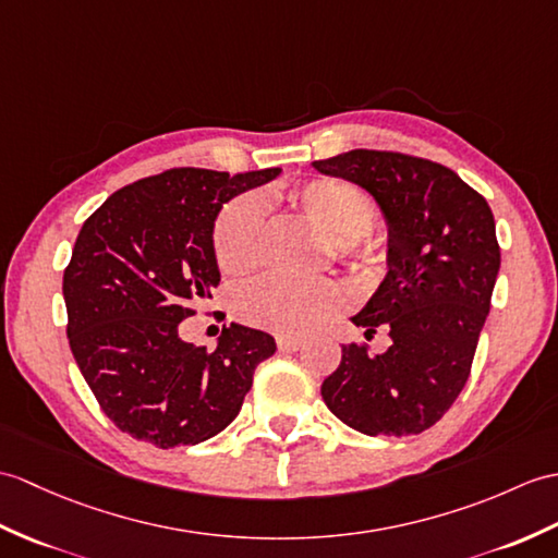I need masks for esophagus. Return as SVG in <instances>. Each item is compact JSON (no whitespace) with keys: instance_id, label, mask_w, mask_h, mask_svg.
Masks as SVG:
<instances>
[{"instance_id":"1","label":"esophagus","mask_w":558,"mask_h":558,"mask_svg":"<svg viewBox=\"0 0 558 558\" xmlns=\"http://www.w3.org/2000/svg\"><path fill=\"white\" fill-rule=\"evenodd\" d=\"M304 342L300 338H278V349L280 352H296Z\"/></svg>"}]
</instances>
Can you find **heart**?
I'll return each instance as SVG.
<instances>
[{
  "instance_id": "heart-1",
  "label": "heart",
  "mask_w": 558,
  "mask_h": 558,
  "mask_svg": "<svg viewBox=\"0 0 558 558\" xmlns=\"http://www.w3.org/2000/svg\"><path fill=\"white\" fill-rule=\"evenodd\" d=\"M290 204L323 238L332 254L342 258H368L371 247L359 240L375 223V204L354 183L320 178L290 192ZM264 209L256 197H242L220 211L214 228V254L220 270L242 276L258 262L262 252ZM340 308V292L330 282H292L266 278L250 284L238 296L240 316L256 328L278 335H306L328 323Z\"/></svg>"
}]
</instances>
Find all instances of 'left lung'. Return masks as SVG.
Wrapping results in <instances>:
<instances>
[{"label": "left lung", "mask_w": 558, "mask_h": 558, "mask_svg": "<svg viewBox=\"0 0 558 558\" xmlns=\"http://www.w3.org/2000/svg\"><path fill=\"white\" fill-rule=\"evenodd\" d=\"M323 175L364 187L387 226V274L352 323L390 335L383 354L342 344L320 385L326 407L364 435H418L469 380L501 254L489 204L435 161L352 149L314 161Z\"/></svg>", "instance_id": "8db88e82"}]
</instances>
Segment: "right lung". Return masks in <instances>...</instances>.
I'll return each mask as SVG.
<instances>
[{"label":"right lung","mask_w":558,"mask_h":558,"mask_svg":"<svg viewBox=\"0 0 558 558\" xmlns=\"http://www.w3.org/2000/svg\"><path fill=\"white\" fill-rule=\"evenodd\" d=\"M278 175L171 168L113 192L77 232L63 270L69 344L123 433L168 449L235 421L276 340L230 323L206 352L180 340L178 326L220 282L214 226L223 204Z\"/></svg>","instance_id":"1"}]
</instances>
